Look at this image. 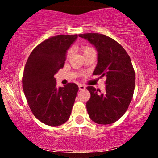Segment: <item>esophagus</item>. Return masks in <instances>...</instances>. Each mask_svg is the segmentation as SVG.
Here are the masks:
<instances>
[{
    "instance_id": "esophagus-1",
    "label": "esophagus",
    "mask_w": 158,
    "mask_h": 158,
    "mask_svg": "<svg viewBox=\"0 0 158 158\" xmlns=\"http://www.w3.org/2000/svg\"><path fill=\"white\" fill-rule=\"evenodd\" d=\"M79 90H83L85 89V86H84V85H79Z\"/></svg>"
}]
</instances>
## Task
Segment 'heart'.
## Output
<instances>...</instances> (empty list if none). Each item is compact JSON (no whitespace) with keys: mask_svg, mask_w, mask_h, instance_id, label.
<instances>
[{"mask_svg":"<svg viewBox=\"0 0 158 158\" xmlns=\"http://www.w3.org/2000/svg\"><path fill=\"white\" fill-rule=\"evenodd\" d=\"M80 50H81V51L82 52L83 55L84 56L86 55V54L89 53V52H94L93 48H91L89 46H81L80 48ZM70 50H69V51L67 52V53H66V59H68V58L70 57Z\"/></svg>","mask_w":158,"mask_h":158,"instance_id":"b5f03b06","label":"heart"}]
</instances>
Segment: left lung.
<instances>
[{"mask_svg":"<svg viewBox=\"0 0 158 158\" xmlns=\"http://www.w3.org/2000/svg\"><path fill=\"white\" fill-rule=\"evenodd\" d=\"M97 49L98 61L94 75L106 77V91L87 87L90 98L86 103L90 118L97 124H111L126 113L133 97L135 73L125 49L111 38L99 33L79 34Z\"/></svg>","mask_w":158,"mask_h":158,"instance_id":"1","label":"left lung"}]
</instances>
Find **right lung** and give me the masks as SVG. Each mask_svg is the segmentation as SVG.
<instances>
[{
    "label": "right lung",
    "instance_id": "1",
    "mask_svg": "<svg viewBox=\"0 0 158 158\" xmlns=\"http://www.w3.org/2000/svg\"><path fill=\"white\" fill-rule=\"evenodd\" d=\"M77 35H59L42 41L32 50L23 70L24 95L33 115L45 125L58 126L68 121L79 87L68 83L56 88L54 75L64 67L66 52Z\"/></svg>",
    "mask_w": 158,
    "mask_h": 158
}]
</instances>
